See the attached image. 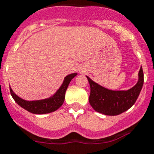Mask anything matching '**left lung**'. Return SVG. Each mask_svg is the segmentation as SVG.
<instances>
[{"label":"left lung","instance_id":"1","mask_svg":"<svg viewBox=\"0 0 154 154\" xmlns=\"http://www.w3.org/2000/svg\"><path fill=\"white\" fill-rule=\"evenodd\" d=\"M90 85L89 103L97 112L106 116H117L126 112L134 104L144 82L142 68L138 73V81L127 91H112L95 83L87 77Z\"/></svg>","mask_w":154,"mask_h":154}]
</instances>
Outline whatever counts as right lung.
<instances>
[{
	"label": "right lung",
	"instance_id": "obj_1",
	"mask_svg": "<svg viewBox=\"0 0 154 154\" xmlns=\"http://www.w3.org/2000/svg\"><path fill=\"white\" fill-rule=\"evenodd\" d=\"M76 75L77 73H72V74H69L66 77L64 81H63V84L60 87L59 89L57 90V92L53 97L49 99H45L42 100L27 101L20 98L18 96H16L11 88H10V92H11L12 98L14 99V100L16 103L31 113L37 114V115L51 113V112H53L58 109L62 105L65 100L66 91L68 88L69 84Z\"/></svg>",
	"mask_w": 154,
	"mask_h": 154
}]
</instances>
